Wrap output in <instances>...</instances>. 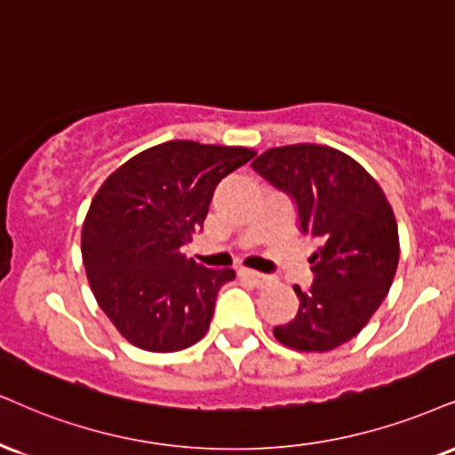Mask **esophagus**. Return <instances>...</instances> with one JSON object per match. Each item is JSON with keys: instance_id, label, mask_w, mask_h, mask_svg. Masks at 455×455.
<instances>
[{"instance_id": "esophagus-1", "label": "esophagus", "mask_w": 455, "mask_h": 455, "mask_svg": "<svg viewBox=\"0 0 455 455\" xmlns=\"http://www.w3.org/2000/svg\"><path fill=\"white\" fill-rule=\"evenodd\" d=\"M240 276H243L244 280H249L251 284H255V287H267V284H272V276H266V274L261 272H255V270H246V267H243V270H238Z\"/></svg>"}]
</instances>
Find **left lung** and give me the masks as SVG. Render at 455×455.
<instances>
[{"label":"left lung","instance_id":"obj_1","mask_svg":"<svg viewBox=\"0 0 455 455\" xmlns=\"http://www.w3.org/2000/svg\"><path fill=\"white\" fill-rule=\"evenodd\" d=\"M253 168L293 196L301 232L321 240L310 257L314 283L293 287L299 310L274 338L299 352L333 350L361 333L395 280L401 249L390 202L355 158L329 145L270 148Z\"/></svg>","mask_w":455,"mask_h":455}]
</instances>
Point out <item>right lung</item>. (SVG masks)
Segmentation results:
<instances>
[{"label": "right lung", "mask_w": 455, "mask_h": 455, "mask_svg": "<svg viewBox=\"0 0 455 455\" xmlns=\"http://www.w3.org/2000/svg\"><path fill=\"white\" fill-rule=\"evenodd\" d=\"M255 156L243 145L166 141L132 156L94 194L82 259L100 310L148 352H179L209 331L219 289L236 272L181 251L204 226L217 183Z\"/></svg>", "instance_id": "1"}]
</instances>
